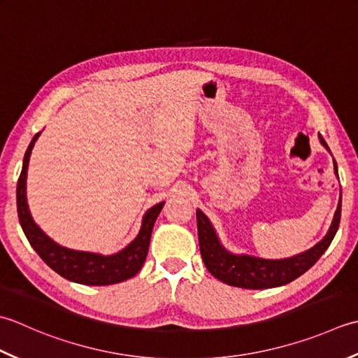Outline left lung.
Here are the masks:
<instances>
[{
    "label": "left lung",
    "instance_id": "obj_1",
    "mask_svg": "<svg viewBox=\"0 0 358 358\" xmlns=\"http://www.w3.org/2000/svg\"><path fill=\"white\" fill-rule=\"evenodd\" d=\"M320 142L323 147L331 151L324 138L320 136ZM334 170L338 178L337 162L334 160ZM341 216V194L337 210H335L334 220L326 236L315 244L312 249L300 255H295L286 259H262L250 255H233L225 250L217 239L213 225L208 217L201 210H196V220H198V236L199 249L203 259V264L208 272L220 281L229 284V286L243 287V289H271L284 286L290 281L296 280L304 272L315 264L320 257L331 245L335 233L338 230Z\"/></svg>",
    "mask_w": 358,
    "mask_h": 358
}]
</instances>
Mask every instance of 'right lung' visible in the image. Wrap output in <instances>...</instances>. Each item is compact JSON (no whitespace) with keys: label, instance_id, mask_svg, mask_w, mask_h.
Returning <instances> with one entry per match:
<instances>
[{"label":"right lung","instance_id":"right-lung-1","mask_svg":"<svg viewBox=\"0 0 358 358\" xmlns=\"http://www.w3.org/2000/svg\"><path fill=\"white\" fill-rule=\"evenodd\" d=\"M40 133H36L29 143L27 151L23 160V170H21L18 185H17V210L18 220L23 229L29 243L34 247V250L40 255V258L52 268L54 272L62 275L63 278L74 281L86 286H109V284L122 282L141 271L145 258L148 255L150 239L152 227L165 202H160L157 206L151 207L143 216L142 227L133 243L128 244L125 249L115 255L103 257L99 253L91 252H78L71 250L66 247L58 245L54 243L38 225H36L29 211L27 199H26V178H27V165L31 159V152L34 145L38 138Z\"/></svg>","mask_w":358,"mask_h":358}]
</instances>
